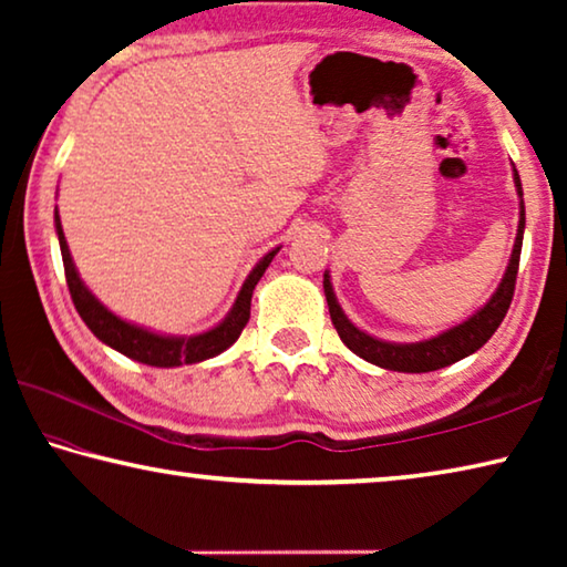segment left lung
Listing matches in <instances>:
<instances>
[{
	"label": "left lung",
	"mask_w": 567,
	"mask_h": 567,
	"mask_svg": "<svg viewBox=\"0 0 567 567\" xmlns=\"http://www.w3.org/2000/svg\"><path fill=\"white\" fill-rule=\"evenodd\" d=\"M513 182H515L517 199H520V205H517V235H515L511 260H507L501 285L495 287L491 300H487L483 307H477L470 318L453 324V328L433 334V338L417 340V342H390V340H382V338H375V334L360 330L358 324H354L348 315H344V310L338 302V295H334V290H332L330 270H324L322 287H324V297H328L332 324H334V330H338L340 340L348 344V348L358 354V358L378 364V368H382V370L433 372V370L447 368V364L467 358V354L477 352L487 340L493 338V332L501 328L507 307H511V300H513L517 265H520L523 233H525L523 185H520V175H517L515 165H513Z\"/></svg>",
	"instance_id": "obj_1"
}]
</instances>
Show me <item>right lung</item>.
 I'll list each match as a JSON object with an SVG mask.
<instances>
[{
	"label": "right lung",
	"instance_id": "right-lung-1",
	"mask_svg": "<svg viewBox=\"0 0 567 567\" xmlns=\"http://www.w3.org/2000/svg\"><path fill=\"white\" fill-rule=\"evenodd\" d=\"M54 229L62 249L66 287H70L72 302L76 307V312H80V318L84 320V324H87L94 338L102 340L107 348L122 352L124 358L130 360L152 364V368H179V364L205 362L209 358H217L219 352H225L229 344H235L239 332H243V328L249 320V302H252L255 285L260 282V277L265 275L267 267H270L272 257L280 252L282 247L280 245L270 249V252H267L262 260L252 267V272L245 277L243 287H239L229 312L215 324V328L197 334H167V332L150 330L145 324L124 320L120 315H114L107 305L100 302V297L84 285L80 270H76L56 207H54Z\"/></svg>",
	"mask_w": 567,
	"mask_h": 567
}]
</instances>
